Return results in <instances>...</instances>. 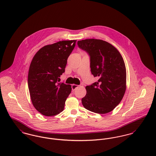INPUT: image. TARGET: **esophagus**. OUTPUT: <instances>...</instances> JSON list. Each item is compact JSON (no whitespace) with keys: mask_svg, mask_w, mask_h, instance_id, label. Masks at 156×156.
I'll return each instance as SVG.
<instances>
[{"mask_svg":"<svg viewBox=\"0 0 156 156\" xmlns=\"http://www.w3.org/2000/svg\"><path fill=\"white\" fill-rule=\"evenodd\" d=\"M78 87V85H75V84H73L72 85V90L74 91L76 88H77Z\"/></svg>","mask_w":156,"mask_h":156,"instance_id":"34e87169","label":"esophagus"}]
</instances>
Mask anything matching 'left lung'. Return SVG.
Listing matches in <instances>:
<instances>
[{"instance_id": "8db88e82", "label": "left lung", "mask_w": 156, "mask_h": 156, "mask_svg": "<svg viewBox=\"0 0 156 156\" xmlns=\"http://www.w3.org/2000/svg\"><path fill=\"white\" fill-rule=\"evenodd\" d=\"M78 45L90 55V68L97 82L87 86L82 98L85 108L98 114L114 110L126 90V68L118 49L111 44L97 39L78 41Z\"/></svg>"}]
</instances>
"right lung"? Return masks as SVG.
<instances>
[{
	"label": "right lung",
	"instance_id": "right-lung-1",
	"mask_svg": "<svg viewBox=\"0 0 156 156\" xmlns=\"http://www.w3.org/2000/svg\"><path fill=\"white\" fill-rule=\"evenodd\" d=\"M76 40L59 41L41 48L32 58L28 72L31 101L35 109L45 116L59 114L70 94L71 85L59 83L68 56Z\"/></svg>",
	"mask_w": 156,
	"mask_h": 156
}]
</instances>
